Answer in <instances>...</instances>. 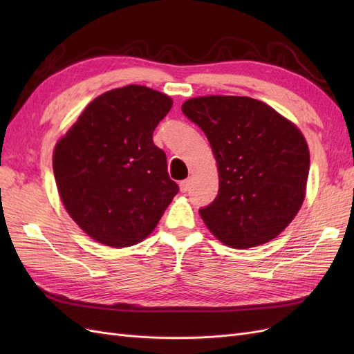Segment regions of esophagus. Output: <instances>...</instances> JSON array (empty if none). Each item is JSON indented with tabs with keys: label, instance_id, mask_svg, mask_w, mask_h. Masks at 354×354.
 I'll list each match as a JSON object with an SVG mask.
<instances>
[{
	"label": "esophagus",
	"instance_id": "34e87169",
	"mask_svg": "<svg viewBox=\"0 0 354 354\" xmlns=\"http://www.w3.org/2000/svg\"><path fill=\"white\" fill-rule=\"evenodd\" d=\"M189 189H190V180L186 178V180L181 181V183H180V190L185 194V192H187Z\"/></svg>",
	"mask_w": 354,
	"mask_h": 354
}]
</instances>
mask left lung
Returning <instances> with one entry per match:
<instances>
[{
    "instance_id": "obj_1",
    "label": "left lung",
    "mask_w": 354,
    "mask_h": 354,
    "mask_svg": "<svg viewBox=\"0 0 354 354\" xmlns=\"http://www.w3.org/2000/svg\"><path fill=\"white\" fill-rule=\"evenodd\" d=\"M181 111L205 133L218 167V195L199 209L209 232L232 248L274 239L303 205L310 153L301 131L269 104L203 95Z\"/></svg>"
}]
</instances>
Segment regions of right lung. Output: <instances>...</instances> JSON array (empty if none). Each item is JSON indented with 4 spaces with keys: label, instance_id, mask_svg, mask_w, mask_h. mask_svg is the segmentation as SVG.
Wrapping results in <instances>:
<instances>
[{
    "label": "right lung",
    "instance_id": "1",
    "mask_svg": "<svg viewBox=\"0 0 354 354\" xmlns=\"http://www.w3.org/2000/svg\"><path fill=\"white\" fill-rule=\"evenodd\" d=\"M171 106L162 93L125 85L94 99L57 142L59 195L94 241L113 248L142 242L178 194L152 138Z\"/></svg>",
    "mask_w": 354,
    "mask_h": 354
}]
</instances>
